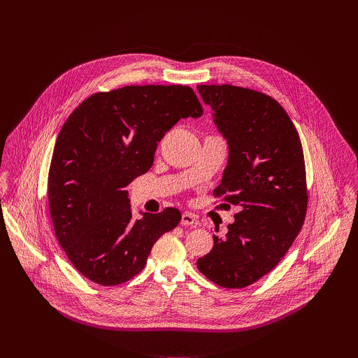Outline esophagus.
Instances as JSON below:
<instances>
[{
  "instance_id": "34e87169",
  "label": "esophagus",
  "mask_w": 358,
  "mask_h": 358,
  "mask_svg": "<svg viewBox=\"0 0 358 358\" xmlns=\"http://www.w3.org/2000/svg\"><path fill=\"white\" fill-rule=\"evenodd\" d=\"M181 225H187V227H191V228H196L199 227V221L191 215V214H182L181 217Z\"/></svg>"
}]
</instances>
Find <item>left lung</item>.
Masks as SVG:
<instances>
[{
    "instance_id": "obj_1",
    "label": "left lung",
    "mask_w": 358,
    "mask_h": 358,
    "mask_svg": "<svg viewBox=\"0 0 358 358\" xmlns=\"http://www.w3.org/2000/svg\"><path fill=\"white\" fill-rule=\"evenodd\" d=\"M196 89L228 144V163L214 194H228L224 199L239 208L227 235H213L214 246L196 268L222 287L239 289L269 273L303 227V148L290 117L271 96L232 85Z\"/></svg>"
}]
</instances>
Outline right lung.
<instances>
[{"label":"right lung","instance_id":"right-lung-1","mask_svg":"<svg viewBox=\"0 0 358 358\" xmlns=\"http://www.w3.org/2000/svg\"><path fill=\"white\" fill-rule=\"evenodd\" d=\"M188 86H124L83 100L62 126L48 176L55 235L89 280L133 279L152 245L181 221L177 208L134 220L126 187L147 173L157 143L180 120L201 117Z\"/></svg>","mask_w":358,"mask_h":358}]
</instances>
